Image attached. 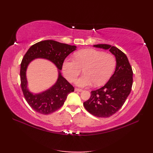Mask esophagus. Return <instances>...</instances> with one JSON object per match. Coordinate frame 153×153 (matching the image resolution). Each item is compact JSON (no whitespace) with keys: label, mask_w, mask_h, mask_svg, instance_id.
Here are the masks:
<instances>
[{"label":"esophagus","mask_w":153,"mask_h":153,"mask_svg":"<svg viewBox=\"0 0 153 153\" xmlns=\"http://www.w3.org/2000/svg\"><path fill=\"white\" fill-rule=\"evenodd\" d=\"M75 91L82 92V91H83V90L81 89H78V88H75Z\"/></svg>","instance_id":"34e87169"}]
</instances>
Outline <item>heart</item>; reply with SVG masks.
I'll return each mask as SVG.
<instances>
[{
    "instance_id": "b5f03b06",
    "label": "heart",
    "mask_w": 153,
    "mask_h": 153,
    "mask_svg": "<svg viewBox=\"0 0 153 153\" xmlns=\"http://www.w3.org/2000/svg\"><path fill=\"white\" fill-rule=\"evenodd\" d=\"M116 66L114 55L95 49H84L77 52L74 59L66 58L63 62L62 70L67 79L74 82L83 69L84 74L77 80V85L84 87L95 83L100 86L110 79Z\"/></svg>"
}]
</instances>
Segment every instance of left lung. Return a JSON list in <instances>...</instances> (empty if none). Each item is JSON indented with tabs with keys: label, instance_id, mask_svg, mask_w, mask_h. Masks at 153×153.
<instances>
[{
	"label": "left lung",
	"instance_id": "1",
	"mask_svg": "<svg viewBox=\"0 0 153 153\" xmlns=\"http://www.w3.org/2000/svg\"><path fill=\"white\" fill-rule=\"evenodd\" d=\"M93 47L108 49L116 57V66L108 82L101 88L92 91L89 99L83 102V106L93 116L108 118L122 108L130 93L133 71L128 57L118 48L106 44L95 45Z\"/></svg>",
	"mask_w": 153,
	"mask_h": 153
}]
</instances>
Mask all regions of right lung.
Segmentation results:
<instances>
[{
    "instance_id": "obj_1",
    "label": "right lung",
    "mask_w": 153,
    "mask_h": 153,
    "mask_svg": "<svg viewBox=\"0 0 153 153\" xmlns=\"http://www.w3.org/2000/svg\"><path fill=\"white\" fill-rule=\"evenodd\" d=\"M76 47L56 41L45 40L32 45L24 55L20 67L21 87L27 102L35 111L45 115L56 111L64 105L68 94L74 91V87L62 76L60 70L65 58L76 50ZM36 58L51 61L57 66L59 71L56 83L49 89L39 94L29 91L26 77L28 65Z\"/></svg>"
}]
</instances>
